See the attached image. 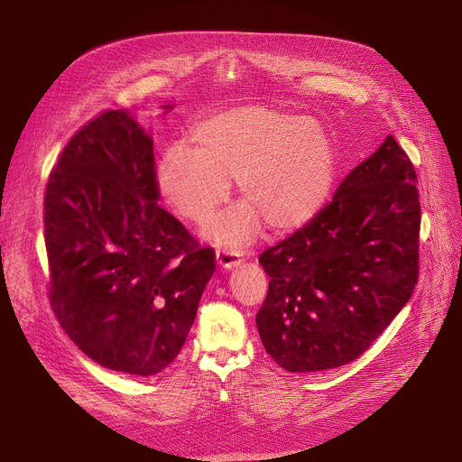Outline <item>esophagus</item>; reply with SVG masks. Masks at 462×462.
<instances>
[{
	"instance_id": "34e87169",
	"label": "esophagus",
	"mask_w": 462,
	"mask_h": 462,
	"mask_svg": "<svg viewBox=\"0 0 462 462\" xmlns=\"http://www.w3.org/2000/svg\"><path fill=\"white\" fill-rule=\"evenodd\" d=\"M241 263V254L234 249H218L217 251V265L221 270H232Z\"/></svg>"
}]
</instances>
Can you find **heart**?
Returning a JSON list of instances; mask_svg holds the SVG:
<instances>
[{"mask_svg":"<svg viewBox=\"0 0 462 462\" xmlns=\"http://www.w3.org/2000/svg\"><path fill=\"white\" fill-rule=\"evenodd\" d=\"M161 157L162 200L189 223H206L237 181L241 204L206 228L215 244H247L262 226L292 232L317 215L335 185L337 161L322 124L263 105L217 112Z\"/></svg>","mask_w":462,"mask_h":462,"instance_id":"b5f03b06","label":"heart"}]
</instances>
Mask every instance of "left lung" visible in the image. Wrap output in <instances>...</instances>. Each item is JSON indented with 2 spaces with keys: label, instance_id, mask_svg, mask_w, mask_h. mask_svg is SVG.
<instances>
[{
  "label": "left lung",
  "instance_id": "left-lung-1",
  "mask_svg": "<svg viewBox=\"0 0 462 462\" xmlns=\"http://www.w3.org/2000/svg\"><path fill=\"white\" fill-rule=\"evenodd\" d=\"M416 170L390 134L338 185L333 200L270 247L256 314L262 345L290 373L346 365L408 303L418 282Z\"/></svg>",
  "mask_w": 462,
  "mask_h": 462
}]
</instances>
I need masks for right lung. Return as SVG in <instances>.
Returning a JSON list of instances; mask_svg holds the SVG:
<instances>
[{"mask_svg": "<svg viewBox=\"0 0 462 462\" xmlns=\"http://www.w3.org/2000/svg\"><path fill=\"white\" fill-rule=\"evenodd\" d=\"M157 202L153 138L131 110L103 112L72 136L44 197L60 326L101 367L136 376L178 357L215 272L213 249Z\"/></svg>", "mask_w": 462, "mask_h": 462, "instance_id": "1", "label": "right lung"}]
</instances>
